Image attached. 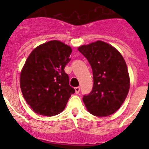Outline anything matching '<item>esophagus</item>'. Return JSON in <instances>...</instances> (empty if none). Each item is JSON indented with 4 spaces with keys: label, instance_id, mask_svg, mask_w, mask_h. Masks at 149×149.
<instances>
[{
    "label": "esophagus",
    "instance_id": "esophagus-1",
    "mask_svg": "<svg viewBox=\"0 0 149 149\" xmlns=\"http://www.w3.org/2000/svg\"><path fill=\"white\" fill-rule=\"evenodd\" d=\"M75 93L76 94H78L80 93V91H81V87L80 86H77V87H75Z\"/></svg>",
    "mask_w": 149,
    "mask_h": 149
}]
</instances>
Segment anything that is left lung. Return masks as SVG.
<instances>
[{
    "mask_svg": "<svg viewBox=\"0 0 149 149\" xmlns=\"http://www.w3.org/2000/svg\"><path fill=\"white\" fill-rule=\"evenodd\" d=\"M78 51L93 70V87L83 97L88 111L98 117L114 113L125 101L130 88L125 61L115 48L101 41L81 46Z\"/></svg>",
    "mask_w": 149,
    "mask_h": 149,
    "instance_id": "obj_1",
    "label": "left lung"
}]
</instances>
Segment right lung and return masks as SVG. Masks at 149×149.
<instances>
[{
	"mask_svg": "<svg viewBox=\"0 0 149 149\" xmlns=\"http://www.w3.org/2000/svg\"><path fill=\"white\" fill-rule=\"evenodd\" d=\"M71 54L69 46L53 40L38 46L27 57L20 86L26 102L36 113L45 116L60 113L75 93L64 71Z\"/></svg>",
	"mask_w": 149,
	"mask_h": 149,
	"instance_id": "1",
	"label": "right lung"
}]
</instances>
